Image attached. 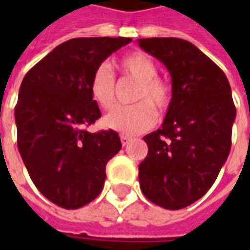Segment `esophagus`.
<instances>
[{
    "mask_svg": "<svg viewBox=\"0 0 250 250\" xmlns=\"http://www.w3.org/2000/svg\"><path fill=\"white\" fill-rule=\"evenodd\" d=\"M120 142H122V145H123V146H127V145L131 142V138L127 135H122L120 136Z\"/></svg>",
    "mask_w": 250,
    "mask_h": 250,
    "instance_id": "obj_1",
    "label": "esophagus"
}]
</instances>
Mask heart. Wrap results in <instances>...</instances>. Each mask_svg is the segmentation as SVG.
<instances>
[{"instance_id": "b5f03b06", "label": "heart", "mask_w": 250, "mask_h": 250, "mask_svg": "<svg viewBox=\"0 0 250 250\" xmlns=\"http://www.w3.org/2000/svg\"><path fill=\"white\" fill-rule=\"evenodd\" d=\"M123 75L135 80L132 102L127 107H116L103 118L104 127L125 135H136L148 130L157 120V112L165 111L171 103V88L166 80L157 76L158 66L143 52H134L122 57L118 62ZM89 92L93 102L104 109L115 103V77L107 64L93 71L89 80Z\"/></svg>"}]
</instances>
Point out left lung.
<instances>
[{
  "label": "left lung",
  "instance_id": "left-lung-1",
  "mask_svg": "<svg viewBox=\"0 0 250 250\" xmlns=\"http://www.w3.org/2000/svg\"><path fill=\"white\" fill-rule=\"evenodd\" d=\"M143 51L170 72L173 98L162 127L143 139L148 146L139 165V184L148 201L184 209L211 188L231 147L236 107L220 66L182 39L138 40Z\"/></svg>",
  "mask_w": 250,
  "mask_h": 250
}]
</instances>
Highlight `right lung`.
Returning a JSON list of instances; mask_svg holds the SVG:
<instances>
[{"instance_id":"1","label":"right lung","mask_w":250,"mask_h":250,"mask_svg":"<svg viewBox=\"0 0 250 250\" xmlns=\"http://www.w3.org/2000/svg\"><path fill=\"white\" fill-rule=\"evenodd\" d=\"M125 37H80L57 45L21 83L14 108L17 146L40 193L62 209H79L102 193L105 166L122 148L114 130L88 132L102 116L89 80Z\"/></svg>"}]
</instances>
